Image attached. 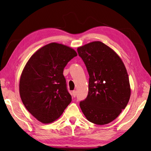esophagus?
Here are the masks:
<instances>
[{"instance_id":"34e87169","label":"esophagus","mask_w":151,"mask_h":151,"mask_svg":"<svg viewBox=\"0 0 151 151\" xmlns=\"http://www.w3.org/2000/svg\"><path fill=\"white\" fill-rule=\"evenodd\" d=\"M72 95L73 97H76V91H73L72 92Z\"/></svg>"}]
</instances>
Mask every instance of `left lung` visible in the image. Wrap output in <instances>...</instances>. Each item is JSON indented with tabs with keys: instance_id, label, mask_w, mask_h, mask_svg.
Returning <instances> with one entry per match:
<instances>
[{
	"instance_id": "obj_1",
	"label": "left lung",
	"mask_w": 151,
	"mask_h": 151,
	"mask_svg": "<svg viewBox=\"0 0 151 151\" xmlns=\"http://www.w3.org/2000/svg\"><path fill=\"white\" fill-rule=\"evenodd\" d=\"M77 52L89 75L88 93L80 107L93 123L103 125L114 121L129 103V75L116 53L100 41L88 43Z\"/></svg>"
}]
</instances>
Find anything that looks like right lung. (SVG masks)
<instances>
[{
    "label": "right lung",
    "mask_w": 151,
    "mask_h": 151,
    "mask_svg": "<svg viewBox=\"0 0 151 151\" xmlns=\"http://www.w3.org/2000/svg\"><path fill=\"white\" fill-rule=\"evenodd\" d=\"M76 56L67 46L52 42L33 55L20 79V96L24 106L42 123L59 118L72 101L63 70Z\"/></svg>",
    "instance_id": "1"
}]
</instances>
